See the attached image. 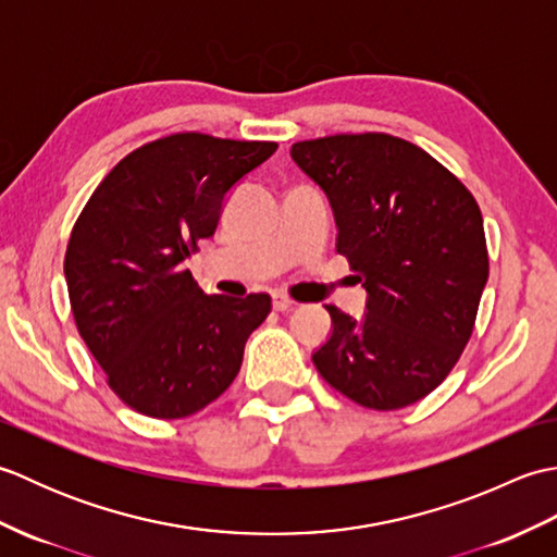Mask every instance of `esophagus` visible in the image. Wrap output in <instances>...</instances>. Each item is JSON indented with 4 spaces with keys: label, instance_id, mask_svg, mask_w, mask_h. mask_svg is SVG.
<instances>
[{
    "label": "esophagus",
    "instance_id": "obj_1",
    "mask_svg": "<svg viewBox=\"0 0 557 557\" xmlns=\"http://www.w3.org/2000/svg\"><path fill=\"white\" fill-rule=\"evenodd\" d=\"M292 306H294V301L287 297V294H282V292H275L272 294V309L275 311H292Z\"/></svg>",
    "mask_w": 557,
    "mask_h": 557
}]
</instances>
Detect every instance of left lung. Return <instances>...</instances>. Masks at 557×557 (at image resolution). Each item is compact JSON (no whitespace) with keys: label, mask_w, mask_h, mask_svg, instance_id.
I'll return each mask as SVG.
<instances>
[{"label":"left lung","mask_w":557,"mask_h":557,"mask_svg":"<svg viewBox=\"0 0 557 557\" xmlns=\"http://www.w3.org/2000/svg\"><path fill=\"white\" fill-rule=\"evenodd\" d=\"M323 188L366 289V313L325 306L333 333L313 351L325 381L361 407H409L453 371L474 330L488 251L474 196L429 152L387 134L292 146Z\"/></svg>","instance_id":"left-lung-1"}]
</instances>
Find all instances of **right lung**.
<instances>
[{
  "label": "right lung",
  "mask_w": 557,
  "mask_h": 557,
  "mask_svg": "<svg viewBox=\"0 0 557 557\" xmlns=\"http://www.w3.org/2000/svg\"><path fill=\"white\" fill-rule=\"evenodd\" d=\"M277 144L174 134L134 150L78 215L64 258L78 333L124 405L152 419L208 407L242 369L268 294H203L186 260L224 198Z\"/></svg>",
  "instance_id": "1"
}]
</instances>
